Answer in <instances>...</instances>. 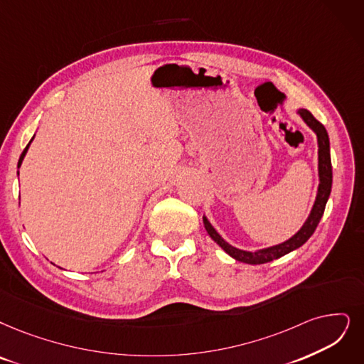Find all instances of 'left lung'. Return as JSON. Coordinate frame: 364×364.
<instances>
[{
    "mask_svg": "<svg viewBox=\"0 0 364 364\" xmlns=\"http://www.w3.org/2000/svg\"><path fill=\"white\" fill-rule=\"evenodd\" d=\"M297 113L301 116V119L306 122V125L312 129V132L316 134L318 140V174H319V185H318V193L314 203V208L308 216L306 223L303 224V227L296 232L293 237H289L284 243L270 246V248L264 250H258V251H243L237 250L235 246H231L227 243L218 231L212 227V224L208 221L206 216H203V224H205V228L208 231V235L221 246V248L235 259L242 261V263L246 264H264L269 263V261H273L276 258H281L282 255L291 252L300 246L308 242V239L314 235V231L316 225L321 221V216L324 213L327 200L330 197L331 191V182H333V171H331V158H330V141H328V134L324 125L316 121L314 118V114L306 110V109H299Z\"/></svg>",
    "mask_w": 364,
    "mask_h": 364,
    "instance_id": "left-lung-1",
    "label": "left lung"
}]
</instances>
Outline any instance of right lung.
Masks as SVG:
<instances>
[{"mask_svg": "<svg viewBox=\"0 0 364 364\" xmlns=\"http://www.w3.org/2000/svg\"><path fill=\"white\" fill-rule=\"evenodd\" d=\"M33 139H34V137H33ZM33 139H31V140H30V143H28V144H26V148H25V149H23V152H22V155H21V158H19V163H18V168H19V167H21V164H22V161H23V156H25V155H26V151H28V148H30V144H31V141H33ZM18 174H19V173H18Z\"/></svg>", "mask_w": 364, "mask_h": 364, "instance_id": "right-lung-1", "label": "right lung"}]
</instances>
